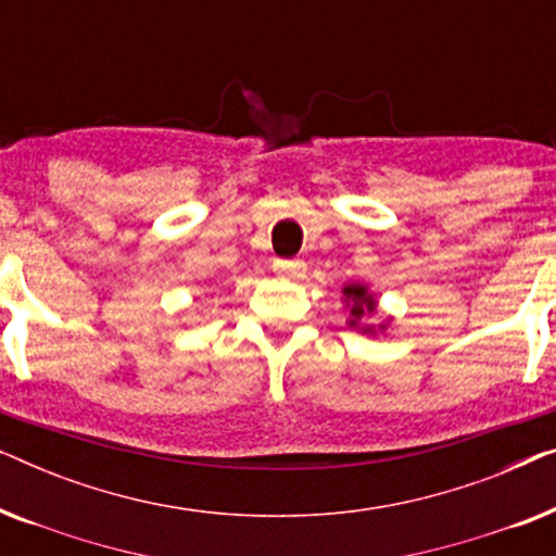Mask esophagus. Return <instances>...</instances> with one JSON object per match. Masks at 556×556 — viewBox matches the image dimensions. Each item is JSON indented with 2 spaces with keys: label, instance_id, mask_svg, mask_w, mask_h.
<instances>
[{
  "label": "esophagus",
  "instance_id": "obj_1",
  "mask_svg": "<svg viewBox=\"0 0 556 556\" xmlns=\"http://www.w3.org/2000/svg\"><path fill=\"white\" fill-rule=\"evenodd\" d=\"M273 270L283 273V276L299 278V276H303V273H306V263H303V261H273Z\"/></svg>",
  "mask_w": 556,
  "mask_h": 556
}]
</instances>
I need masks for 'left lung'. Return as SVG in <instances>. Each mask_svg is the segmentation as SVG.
<instances>
[{
    "instance_id": "left-lung-1",
    "label": "left lung",
    "mask_w": 556,
    "mask_h": 556,
    "mask_svg": "<svg viewBox=\"0 0 556 556\" xmlns=\"http://www.w3.org/2000/svg\"><path fill=\"white\" fill-rule=\"evenodd\" d=\"M344 295L349 301H352V316H364V308L367 311H375V299H371V295H367V291H364L362 286H346L344 288ZM354 324V321H352ZM367 331H371V329H367Z\"/></svg>"
}]
</instances>
